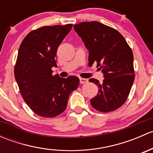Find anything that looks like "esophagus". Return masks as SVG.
Segmentation results:
<instances>
[{
	"label": "esophagus",
	"instance_id": "obj_1",
	"mask_svg": "<svg viewBox=\"0 0 153 153\" xmlns=\"http://www.w3.org/2000/svg\"><path fill=\"white\" fill-rule=\"evenodd\" d=\"M87 82H88V80L86 79V78H80V84H86V83Z\"/></svg>",
	"mask_w": 153,
	"mask_h": 153
}]
</instances>
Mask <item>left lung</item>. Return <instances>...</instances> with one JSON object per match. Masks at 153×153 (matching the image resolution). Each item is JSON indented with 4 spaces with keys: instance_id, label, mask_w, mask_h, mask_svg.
Returning <instances> with one entry per match:
<instances>
[{
    "instance_id": "1",
    "label": "left lung",
    "mask_w": 153,
    "mask_h": 153,
    "mask_svg": "<svg viewBox=\"0 0 153 153\" xmlns=\"http://www.w3.org/2000/svg\"><path fill=\"white\" fill-rule=\"evenodd\" d=\"M74 29L89 50V65L95 63L104 73L101 84L89 79L98 87L91 105L102 112L118 109L126 102L135 79L132 49L119 32L98 21L80 23Z\"/></svg>"
}]
</instances>
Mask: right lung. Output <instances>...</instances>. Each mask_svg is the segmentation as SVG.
<instances>
[{
	"label": "right lung",
	"mask_w": 153,
	"mask_h": 153,
	"mask_svg": "<svg viewBox=\"0 0 153 153\" xmlns=\"http://www.w3.org/2000/svg\"><path fill=\"white\" fill-rule=\"evenodd\" d=\"M72 24L45 26L31 31L18 49L15 78L26 104L38 115L54 118L62 113L69 96L79 85V78L53 75L57 49Z\"/></svg>",
	"instance_id": "right-lung-1"
}]
</instances>
